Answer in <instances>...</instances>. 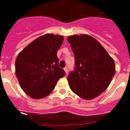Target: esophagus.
I'll use <instances>...</instances> for the list:
<instances>
[{"instance_id": "1", "label": "esophagus", "mask_w": 130, "mask_h": 130, "mask_svg": "<svg viewBox=\"0 0 130 130\" xmlns=\"http://www.w3.org/2000/svg\"><path fill=\"white\" fill-rule=\"evenodd\" d=\"M64 72H66V74H67V73H68V68H67V67H65V68H64Z\"/></svg>"}]
</instances>
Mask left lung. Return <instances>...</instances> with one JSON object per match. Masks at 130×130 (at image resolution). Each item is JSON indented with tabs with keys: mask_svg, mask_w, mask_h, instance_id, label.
Wrapping results in <instances>:
<instances>
[{
	"mask_svg": "<svg viewBox=\"0 0 130 130\" xmlns=\"http://www.w3.org/2000/svg\"><path fill=\"white\" fill-rule=\"evenodd\" d=\"M75 56V69L68 76L70 87L85 100L94 99L109 85L115 62L96 39L87 34L67 38Z\"/></svg>",
	"mask_w": 130,
	"mask_h": 130,
	"instance_id": "8db88e82",
	"label": "left lung"
}]
</instances>
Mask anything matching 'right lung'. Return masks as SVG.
<instances>
[{"label": "right lung", "mask_w": 130, "mask_h": 130, "mask_svg": "<svg viewBox=\"0 0 130 130\" xmlns=\"http://www.w3.org/2000/svg\"><path fill=\"white\" fill-rule=\"evenodd\" d=\"M62 36L47 34L34 40L18 55L15 75L21 87L30 97L40 99L54 90L66 73L58 66L57 51Z\"/></svg>", "instance_id": "obj_1"}]
</instances>
